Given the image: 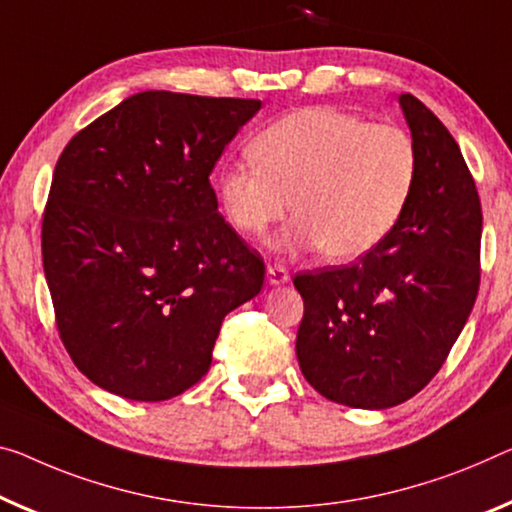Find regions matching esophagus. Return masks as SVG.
<instances>
[{
	"instance_id": "esophagus-1",
	"label": "esophagus",
	"mask_w": 512,
	"mask_h": 512,
	"mask_svg": "<svg viewBox=\"0 0 512 512\" xmlns=\"http://www.w3.org/2000/svg\"><path fill=\"white\" fill-rule=\"evenodd\" d=\"M267 281H270L272 286H283V283L290 281V274L283 265H267Z\"/></svg>"
}]
</instances>
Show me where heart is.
<instances>
[{
  "label": "heart",
  "instance_id": "1",
  "mask_svg": "<svg viewBox=\"0 0 512 512\" xmlns=\"http://www.w3.org/2000/svg\"><path fill=\"white\" fill-rule=\"evenodd\" d=\"M254 162L217 180L235 231L261 235L293 210L281 247H320L355 261L398 229L410 206L419 153L403 128L332 107H306L274 121L251 144Z\"/></svg>",
  "mask_w": 512,
  "mask_h": 512
}]
</instances>
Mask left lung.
<instances>
[{"label":"left lung","instance_id":"obj_1","mask_svg":"<svg viewBox=\"0 0 512 512\" xmlns=\"http://www.w3.org/2000/svg\"><path fill=\"white\" fill-rule=\"evenodd\" d=\"M419 176L398 229L350 265L293 279L304 300L297 361L334 403L387 410L437 375L481 286L483 212L474 176L444 123L398 98Z\"/></svg>","mask_w":512,"mask_h":512}]
</instances>
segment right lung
Returning a JSON list of instances; mask_svg holds the SVG:
<instances>
[{
	"mask_svg": "<svg viewBox=\"0 0 512 512\" xmlns=\"http://www.w3.org/2000/svg\"><path fill=\"white\" fill-rule=\"evenodd\" d=\"M261 100L141 91L68 141L43 212L59 338L93 384L157 403L208 373L265 263L217 212L210 174Z\"/></svg>",
	"mask_w": 512,
	"mask_h": 512,
	"instance_id": "obj_1",
	"label": "right lung"
}]
</instances>
